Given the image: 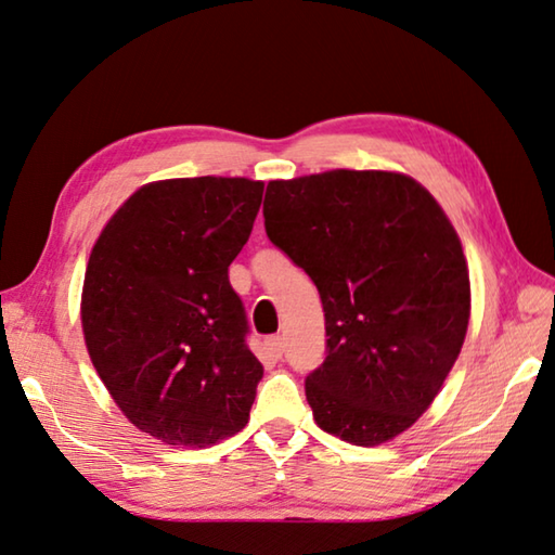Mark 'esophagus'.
I'll use <instances>...</instances> for the list:
<instances>
[{
  "label": "esophagus",
  "instance_id": "esophagus-1",
  "mask_svg": "<svg viewBox=\"0 0 555 555\" xmlns=\"http://www.w3.org/2000/svg\"><path fill=\"white\" fill-rule=\"evenodd\" d=\"M266 347H268L272 357L280 359V357H283V351H285V339L283 337H270V339H266Z\"/></svg>",
  "mask_w": 555,
  "mask_h": 555
}]
</instances>
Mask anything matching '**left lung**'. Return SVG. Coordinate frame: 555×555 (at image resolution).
I'll use <instances>...</instances> for the list:
<instances>
[{"instance_id": "8db88e82", "label": "left lung", "mask_w": 555, "mask_h": 555, "mask_svg": "<svg viewBox=\"0 0 555 555\" xmlns=\"http://www.w3.org/2000/svg\"><path fill=\"white\" fill-rule=\"evenodd\" d=\"M266 233L320 289L326 357L305 378L322 430L380 444L428 411L469 322L455 229L415 179L334 169L270 181Z\"/></svg>"}]
</instances>
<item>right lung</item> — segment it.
Listing matches in <instances>:
<instances>
[{"label": "right lung", "mask_w": 555, "mask_h": 555, "mask_svg": "<svg viewBox=\"0 0 555 555\" xmlns=\"http://www.w3.org/2000/svg\"><path fill=\"white\" fill-rule=\"evenodd\" d=\"M262 181H154L117 208L90 253L80 320L113 401L167 444L208 448L248 423L262 363L229 266Z\"/></svg>", "instance_id": "obj_1"}]
</instances>
